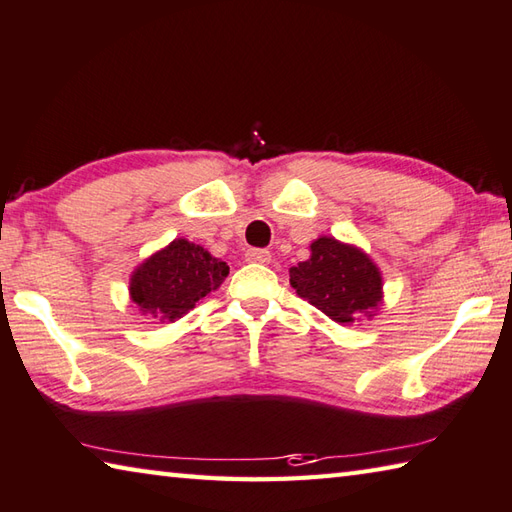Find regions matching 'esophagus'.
I'll return each instance as SVG.
<instances>
[{
    "mask_svg": "<svg viewBox=\"0 0 512 512\" xmlns=\"http://www.w3.org/2000/svg\"><path fill=\"white\" fill-rule=\"evenodd\" d=\"M246 259H248V262H253V264H268V262H271V253H268V250H264V248H250L246 253Z\"/></svg>",
    "mask_w": 512,
    "mask_h": 512,
    "instance_id": "34e87169",
    "label": "esophagus"
}]
</instances>
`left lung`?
I'll return each instance as SVG.
<instances>
[{
  "instance_id": "1",
  "label": "left lung",
  "mask_w": 512,
  "mask_h": 512,
  "mask_svg": "<svg viewBox=\"0 0 512 512\" xmlns=\"http://www.w3.org/2000/svg\"><path fill=\"white\" fill-rule=\"evenodd\" d=\"M291 286L333 322L371 318L383 302V277L367 253L333 237L311 244V257L293 266Z\"/></svg>"
}]
</instances>
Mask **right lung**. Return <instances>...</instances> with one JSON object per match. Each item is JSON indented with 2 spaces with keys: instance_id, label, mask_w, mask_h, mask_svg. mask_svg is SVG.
Returning a JSON list of instances; mask_svg holds the SVG:
<instances>
[{
  "instance_id": "1",
  "label": "right lung",
  "mask_w": 512,
  "mask_h": 512,
  "mask_svg": "<svg viewBox=\"0 0 512 512\" xmlns=\"http://www.w3.org/2000/svg\"><path fill=\"white\" fill-rule=\"evenodd\" d=\"M228 264L188 239H174L132 273L129 295L143 313L174 322L228 277Z\"/></svg>"
}]
</instances>
